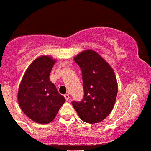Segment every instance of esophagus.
I'll list each match as a JSON object with an SVG mask.
<instances>
[{
  "label": "esophagus",
  "mask_w": 151,
  "mask_h": 151,
  "mask_svg": "<svg viewBox=\"0 0 151 151\" xmlns=\"http://www.w3.org/2000/svg\"><path fill=\"white\" fill-rule=\"evenodd\" d=\"M64 97L66 101H68V99H69V95H68V94H65V95H64Z\"/></svg>",
  "instance_id": "34e87169"
}]
</instances>
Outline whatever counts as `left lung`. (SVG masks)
I'll return each mask as SVG.
<instances>
[{"instance_id":"8db88e82","label":"left lung","mask_w":151,"mask_h":151,"mask_svg":"<svg viewBox=\"0 0 151 151\" xmlns=\"http://www.w3.org/2000/svg\"><path fill=\"white\" fill-rule=\"evenodd\" d=\"M74 60L82 71L84 96L72 104L82 120L99 123L109 116L115 104L118 91L115 73L94 51L81 52Z\"/></svg>"}]
</instances>
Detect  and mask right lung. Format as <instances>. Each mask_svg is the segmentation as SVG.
<instances>
[{"mask_svg": "<svg viewBox=\"0 0 151 151\" xmlns=\"http://www.w3.org/2000/svg\"><path fill=\"white\" fill-rule=\"evenodd\" d=\"M55 60L41 56L30 65L20 84L17 99L27 116L38 123L52 121L65 99L49 79Z\"/></svg>", "mask_w": 151, "mask_h": 151, "instance_id": "obj_1", "label": "right lung"}]
</instances>
